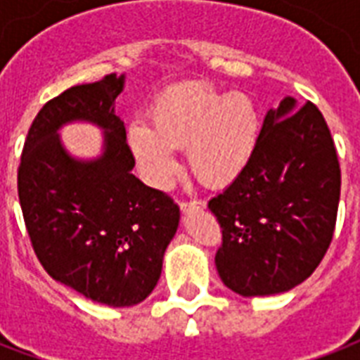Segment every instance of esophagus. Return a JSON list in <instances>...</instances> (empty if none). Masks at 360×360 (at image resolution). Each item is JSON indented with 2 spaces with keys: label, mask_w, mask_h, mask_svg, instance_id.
Here are the masks:
<instances>
[{
  "label": "esophagus",
  "mask_w": 360,
  "mask_h": 360,
  "mask_svg": "<svg viewBox=\"0 0 360 360\" xmlns=\"http://www.w3.org/2000/svg\"><path fill=\"white\" fill-rule=\"evenodd\" d=\"M202 206H205V200H200V199H189L180 202V208H182L184 212L195 210V208H202Z\"/></svg>",
  "instance_id": "esophagus-1"
}]
</instances>
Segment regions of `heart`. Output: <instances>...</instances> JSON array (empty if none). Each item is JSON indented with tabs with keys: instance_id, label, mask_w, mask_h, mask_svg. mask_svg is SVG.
<instances>
[{
	"instance_id": "b5f03b06",
	"label": "heart",
	"mask_w": 360,
	"mask_h": 360,
	"mask_svg": "<svg viewBox=\"0 0 360 360\" xmlns=\"http://www.w3.org/2000/svg\"><path fill=\"white\" fill-rule=\"evenodd\" d=\"M263 118L252 97L206 82L169 88L152 105V125L136 120L127 144L144 176L163 186L176 171L174 148H188L191 171L206 186L235 182L252 163Z\"/></svg>"
}]
</instances>
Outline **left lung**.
I'll list each match as a JSON object with an SVG mask.
<instances>
[{"label":"left lung","instance_id":"left-lung-1","mask_svg":"<svg viewBox=\"0 0 360 360\" xmlns=\"http://www.w3.org/2000/svg\"><path fill=\"white\" fill-rule=\"evenodd\" d=\"M340 184L321 110L293 97L270 108L252 163L208 200L221 227L216 269L225 285L266 297L310 278L333 240Z\"/></svg>","mask_w":360,"mask_h":360}]
</instances>
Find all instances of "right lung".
<instances>
[{
  "instance_id": "add662e5",
  "label": "right lung",
  "mask_w": 360,
  "mask_h": 360,
  "mask_svg": "<svg viewBox=\"0 0 360 360\" xmlns=\"http://www.w3.org/2000/svg\"><path fill=\"white\" fill-rule=\"evenodd\" d=\"M122 90L124 75L112 73L50 99L27 131L18 165L22 216L43 269L114 308L154 291L180 221L176 202L131 172L135 158L114 114ZM73 119L105 129L101 158L79 162L60 146L57 129Z\"/></svg>"
}]
</instances>
